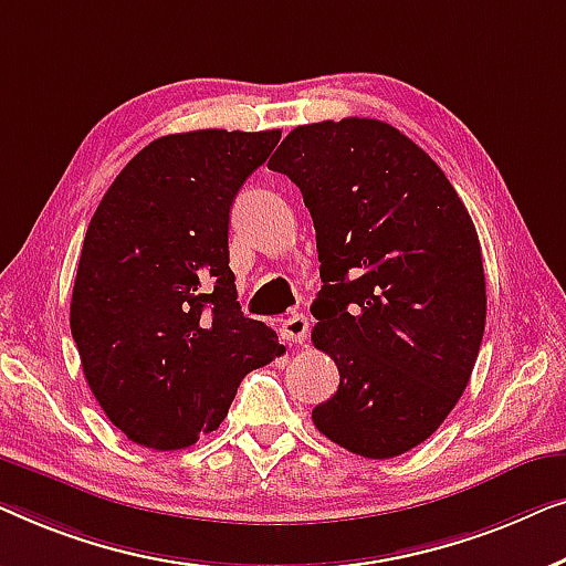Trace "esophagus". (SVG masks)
I'll list each match as a JSON object with an SVG mask.
<instances>
[{
	"instance_id": "34e87169",
	"label": "esophagus",
	"mask_w": 566,
	"mask_h": 566,
	"mask_svg": "<svg viewBox=\"0 0 566 566\" xmlns=\"http://www.w3.org/2000/svg\"><path fill=\"white\" fill-rule=\"evenodd\" d=\"M307 331H310L307 317L297 313V310L286 313V317L280 323V336L286 340V344H305Z\"/></svg>"
}]
</instances>
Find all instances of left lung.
Segmentation results:
<instances>
[{
  "mask_svg": "<svg viewBox=\"0 0 566 566\" xmlns=\"http://www.w3.org/2000/svg\"><path fill=\"white\" fill-rule=\"evenodd\" d=\"M269 169L300 187L315 222L313 344L340 385L313 423L359 457H400L443 423L480 354L488 294L474 222L439 164L369 117L294 127Z\"/></svg>",
  "mask_w": 566,
  "mask_h": 566,
  "instance_id": "left-lung-1",
  "label": "left lung"
}]
</instances>
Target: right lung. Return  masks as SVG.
Wrapping results in <instances>:
<instances>
[{
    "instance_id": "add662e5",
    "label": "right lung",
    "mask_w": 566,
    "mask_h": 566,
    "mask_svg": "<svg viewBox=\"0 0 566 566\" xmlns=\"http://www.w3.org/2000/svg\"><path fill=\"white\" fill-rule=\"evenodd\" d=\"M280 138H156L86 228L71 336L102 410L135 443L187 449L226 420L245 374L284 354L269 325L241 313L228 266L230 207Z\"/></svg>"
}]
</instances>
